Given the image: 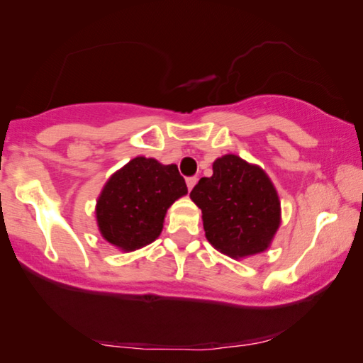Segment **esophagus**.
I'll use <instances>...</instances> for the list:
<instances>
[{
    "instance_id": "1",
    "label": "esophagus",
    "mask_w": 363,
    "mask_h": 363,
    "mask_svg": "<svg viewBox=\"0 0 363 363\" xmlns=\"http://www.w3.org/2000/svg\"><path fill=\"white\" fill-rule=\"evenodd\" d=\"M196 182H198V178H196V177H190V178H186V186H188V190H191V188L196 185Z\"/></svg>"
}]
</instances>
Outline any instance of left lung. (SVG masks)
<instances>
[{
  "label": "left lung",
  "instance_id": "left-lung-1",
  "mask_svg": "<svg viewBox=\"0 0 363 363\" xmlns=\"http://www.w3.org/2000/svg\"><path fill=\"white\" fill-rule=\"evenodd\" d=\"M203 213V228L213 247L233 259L267 250L281 225V201L269 177L238 155L213 163L190 193Z\"/></svg>",
  "mask_w": 363,
  "mask_h": 363
}]
</instances>
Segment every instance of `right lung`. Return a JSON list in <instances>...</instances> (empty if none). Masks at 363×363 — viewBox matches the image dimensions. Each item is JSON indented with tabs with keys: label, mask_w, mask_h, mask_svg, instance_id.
Returning a JSON list of instances; mask_svg holds the SVG:
<instances>
[{
	"label": "right lung",
	"mask_w": 363,
	"mask_h": 363,
	"mask_svg": "<svg viewBox=\"0 0 363 363\" xmlns=\"http://www.w3.org/2000/svg\"><path fill=\"white\" fill-rule=\"evenodd\" d=\"M186 193L177 165L133 158L102 188L96 206L99 231L118 250H140L160 236L167 210Z\"/></svg>",
	"instance_id": "right-lung-1"
}]
</instances>
